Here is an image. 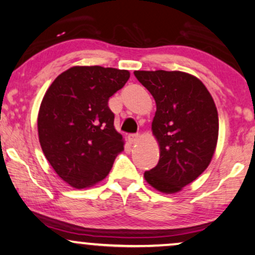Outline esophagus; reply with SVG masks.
<instances>
[{"instance_id":"esophagus-1","label":"esophagus","mask_w":255,"mask_h":255,"mask_svg":"<svg viewBox=\"0 0 255 255\" xmlns=\"http://www.w3.org/2000/svg\"><path fill=\"white\" fill-rule=\"evenodd\" d=\"M138 138V134H129L128 135V140H129L130 143H134Z\"/></svg>"}]
</instances>
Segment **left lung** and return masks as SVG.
Here are the masks:
<instances>
[{
  "mask_svg": "<svg viewBox=\"0 0 255 255\" xmlns=\"http://www.w3.org/2000/svg\"><path fill=\"white\" fill-rule=\"evenodd\" d=\"M134 75L156 104L151 130L160 159L144 179L157 191L176 193L201 175L213 157L219 134L214 100L191 74L135 70Z\"/></svg>",
  "mask_w": 255,
  "mask_h": 255,
  "instance_id": "1",
  "label": "left lung"
}]
</instances>
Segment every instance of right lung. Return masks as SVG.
<instances>
[{
    "instance_id": "add662e5",
    "label": "right lung",
    "mask_w": 255,
    "mask_h": 255,
    "mask_svg": "<svg viewBox=\"0 0 255 255\" xmlns=\"http://www.w3.org/2000/svg\"><path fill=\"white\" fill-rule=\"evenodd\" d=\"M129 76L128 70L72 67L43 96L37 118L41 148L57 175L74 188L104 180L124 150L108 100Z\"/></svg>"
}]
</instances>
